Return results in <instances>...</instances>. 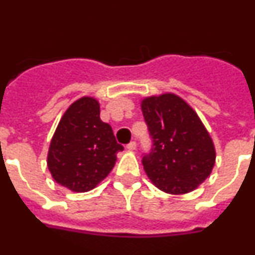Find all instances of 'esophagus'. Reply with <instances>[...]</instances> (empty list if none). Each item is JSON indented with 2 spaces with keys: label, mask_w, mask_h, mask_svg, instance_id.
I'll return each instance as SVG.
<instances>
[{
  "label": "esophagus",
  "mask_w": 255,
  "mask_h": 255,
  "mask_svg": "<svg viewBox=\"0 0 255 255\" xmlns=\"http://www.w3.org/2000/svg\"><path fill=\"white\" fill-rule=\"evenodd\" d=\"M126 148L129 150H135L136 149V143H135V141H130V143L126 145Z\"/></svg>",
  "instance_id": "34e87169"
}]
</instances>
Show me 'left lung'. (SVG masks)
<instances>
[{"instance_id": "obj_1", "label": "left lung", "mask_w": 255, "mask_h": 255, "mask_svg": "<svg viewBox=\"0 0 255 255\" xmlns=\"http://www.w3.org/2000/svg\"><path fill=\"white\" fill-rule=\"evenodd\" d=\"M140 106L153 141L141 161L149 180L168 194L195 190L216 162L215 144L197 112L173 93L147 97Z\"/></svg>"}]
</instances>
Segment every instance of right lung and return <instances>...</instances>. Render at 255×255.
Here are the masks:
<instances>
[{"label": "right lung", "instance_id": "right-lung-1", "mask_svg": "<svg viewBox=\"0 0 255 255\" xmlns=\"http://www.w3.org/2000/svg\"><path fill=\"white\" fill-rule=\"evenodd\" d=\"M124 147L100 117V102L82 97L61 117L49 144L47 166L60 185L75 193L96 188L111 172Z\"/></svg>", "mask_w": 255, "mask_h": 255}]
</instances>
